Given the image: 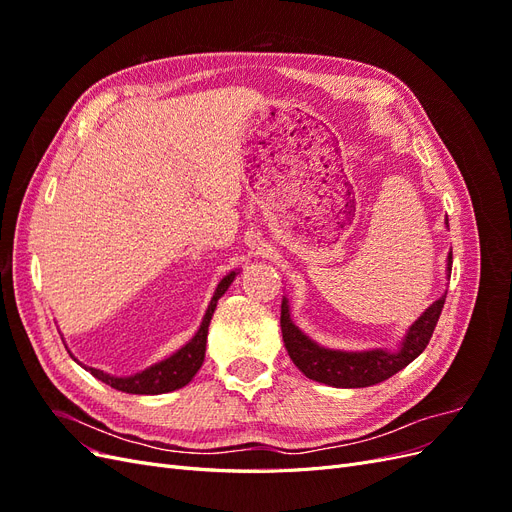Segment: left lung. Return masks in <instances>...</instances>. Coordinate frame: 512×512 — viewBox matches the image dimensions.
<instances>
[{
    "label": "left lung",
    "mask_w": 512,
    "mask_h": 512,
    "mask_svg": "<svg viewBox=\"0 0 512 512\" xmlns=\"http://www.w3.org/2000/svg\"><path fill=\"white\" fill-rule=\"evenodd\" d=\"M453 267V254H448L446 271L451 275ZM446 301V294L433 303L425 314L418 318L404 344L397 352L386 350H369V352H342V350H327L312 342L307 335H303L297 327H294L288 312V301H282V337L284 346L290 354L292 363L297 365L309 380H316L322 384L335 386V389H363V386H371L389 380L397 371L410 365L418 354H421L429 339L436 329L438 318L442 314V307Z\"/></svg>",
    "instance_id": "obj_1"
}]
</instances>
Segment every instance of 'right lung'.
<instances>
[{
    "label": "right lung",
    "instance_id": "add662e5",
    "mask_svg": "<svg viewBox=\"0 0 512 512\" xmlns=\"http://www.w3.org/2000/svg\"><path fill=\"white\" fill-rule=\"evenodd\" d=\"M235 275H237L235 271L228 273L224 280L218 284V288H215L213 299H211V303L207 307V314L203 318V324H200L198 333L190 339V344H185L173 356H168V359H164V361H160L156 365H151L149 369L141 371V374L130 376V378L108 376V374H104V371L94 369V367H85V369L91 371V376H96L104 384L113 386V389L123 391V393L160 395V393H170V391L181 389V386H185L196 376V371L200 369V365H203V361H205L207 333H209L211 316L215 312V307H218V299L228 290L232 280H235Z\"/></svg>",
    "mask_w": 512,
    "mask_h": 512
}]
</instances>
